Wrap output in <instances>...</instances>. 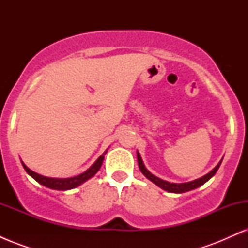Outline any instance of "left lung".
<instances>
[{
    "label": "left lung",
    "mask_w": 248,
    "mask_h": 248,
    "mask_svg": "<svg viewBox=\"0 0 248 248\" xmlns=\"http://www.w3.org/2000/svg\"><path fill=\"white\" fill-rule=\"evenodd\" d=\"M138 163H139V167H140V170L141 172L143 173L144 176L148 179H150V181L153 182V183H155L156 186H158L160 187H162L163 190H166V191H169V192H176V193H182V192H186V191H190V190H193L196 189V187L203 186L205 182L209 181L210 178L212 177L213 175H215L216 172H217L219 166H220L221 161L219 162L217 164V167L215 168V169L211 170L209 173H206L205 176H203V177L196 179V181H192V182H187V183H181V184H177V183H170V182H167V181H163V179L156 177V176H154L153 173H150L149 171L147 170V168L144 167L143 162H142V158L140 156V154L138 153Z\"/></svg>",
    "instance_id": "1"
}]
</instances>
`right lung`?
Segmentation results:
<instances>
[{"label": "right lung", "mask_w": 248, "mask_h": 248, "mask_svg": "<svg viewBox=\"0 0 248 248\" xmlns=\"http://www.w3.org/2000/svg\"><path fill=\"white\" fill-rule=\"evenodd\" d=\"M102 161H104V156H100L98 160L95 161V163L93 164L90 169L86 170L85 172L80 173V175L75 176V177H71V178H50V177H45V176L38 175V173L33 172L32 170H30L29 168L25 166L24 163L23 167L27 171L32 178H35L38 183H41L42 186H45L47 187H51V189H55V190H69V189H73V187L80 186L81 183H84L85 181H87L88 178L93 177L96 172L99 171L100 169Z\"/></svg>", "instance_id": "obj_1"}]
</instances>
